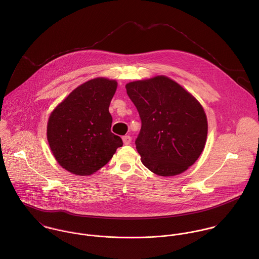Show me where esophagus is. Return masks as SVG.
<instances>
[{
  "label": "esophagus",
  "instance_id": "34e87169",
  "mask_svg": "<svg viewBox=\"0 0 259 259\" xmlns=\"http://www.w3.org/2000/svg\"><path fill=\"white\" fill-rule=\"evenodd\" d=\"M122 140H123V143L125 144V145H129V144L131 143V137L128 136V135L124 136L122 138Z\"/></svg>",
  "mask_w": 259,
  "mask_h": 259
}]
</instances>
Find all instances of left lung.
<instances>
[{
    "instance_id": "left-lung-1",
    "label": "left lung",
    "mask_w": 259,
    "mask_h": 259,
    "mask_svg": "<svg viewBox=\"0 0 259 259\" xmlns=\"http://www.w3.org/2000/svg\"><path fill=\"white\" fill-rule=\"evenodd\" d=\"M125 87L142 122L135 144L144 166L162 177L188 170L201 156L207 136L201 103L165 75Z\"/></svg>"
}]
</instances>
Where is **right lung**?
<instances>
[{
  "mask_svg": "<svg viewBox=\"0 0 259 259\" xmlns=\"http://www.w3.org/2000/svg\"><path fill=\"white\" fill-rule=\"evenodd\" d=\"M116 89L114 79H90L72 90L51 113L48 142L57 162L66 171L92 175L123 145L111 132L109 105Z\"/></svg>",
  "mask_w": 259,
  "mask_h": 259,
  "instance_id": "obj_1",
  "label": "right lung"
}]
</instances>
